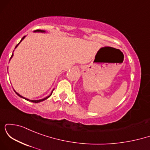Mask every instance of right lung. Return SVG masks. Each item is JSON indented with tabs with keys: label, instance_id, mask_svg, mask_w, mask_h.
<instances>
[{
	"label": "right lung",
	"instance_id": "obj_1",
	"mask_svg": "<svg viewBox=\"0 0 150 150\" xmlns=\"http://www.w3.org/2000/svg\"><path fill=\"white\" fill-rule=\"evenodd\" d=\"M34 32H44V30H35V31H34ZM25 37H22V39H21V41H20V42H21L22 40H23V39H24V38H25ZM20 43H19V44H20ZM17 44V46H15V48H16V47H17V46H18V44ZM13 56V54H12V56H11V57H10V58H12V56ZM16 94H18V95L19 96V97H22V98H24V99H26V100H29V99H26V98H25V97H22V96H21V95H20V94H18V93H17V92H16ZM51 94H52V93H51ZM50 96H51V95H50ZM50 96H49V97H46V98H44V99H39V100H30V101H32V102H34V103H39V102H40V101H42L45 100V99H48V98H49V97H50Z\"/></svg>",
	"mask_w": 150,
	"mask_h": 150
}]
</instances>
